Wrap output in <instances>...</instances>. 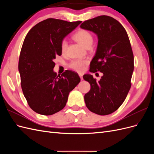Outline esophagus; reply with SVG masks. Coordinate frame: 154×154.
I'll list each match as a JSON object with an SVG mask.
<instances>
[{
	"label": "esophagus",
	"mask_w": 154,
	"mask_h": 154,
	"mask_svg": "<svg viewBox=\"0 0 154 154\" xmlns=\"http://www.w3.org/2000/svg\"><path fill=\"white\" fill-rule=\"evenodd\" d=\"M79 76L80 77L81 80H83V74H79Z\"/></svg>",
	"instance_id": "obj_1"
}]
</instances>
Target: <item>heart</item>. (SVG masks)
<instances>
[{"label":"heart","mask_w":154,"mask_h":154,"mask_svg":"<svg viewBox=\"0 0 154 154\" xmlns=\"http://www.w3.org/2000/svg\"><path fill=\"white\" fill-rule=\"evenodd\" d=\"M73 38L78 43L82 44L85 48H90L93 43V36L90 31L87 29H80L78 30L73 35ZM67 47V42L66 40H62L60 44V49L62 53L66 52ZM88 63L87 60H74L69 64V67L77 72H82L85 66Z\"/></svg>","instance_id":"b5f03b06"}]
</instances>
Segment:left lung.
Wrapping results in <instances>:
<instances>
[{"label": "left lung", "instance_id": "1", "mask_svg": "<svg viewBox=\"0 0 154 154\" xmlns=\"http://www.w3.org/2000/svg\"><path fill=\"white\" fill-rule=\"evenodd\" d=\"M80 27L95 32L98 38L89 71L103 73L99 82L90 74L83 75L91 84L84 96L85 104L92 112L108 115L122 105L131 87L134 67L131 44L124 27L111 17L98 16L84 21Z\"/></svg>", "mask_w": 154, "mask_h": 154}]
</instances>
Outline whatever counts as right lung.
<instances>
[{
    "mask_svg": "<svg viewBox=\"0 0 154 154\" xmlns=\"http://www.w3.org/2000/svg\"><path fill=\"white\" fill-rule=\"evenodd\" d=\"M81 22L48 18L32 27L26 36L18 71L23 94L36 113L49 116L62 110L69 92L80 82L78 74L71 71L57 75L53 61L56 56L62 55V40Z\"/></svg>",
    "mask_w": 154,
    "mask_h": 154,
    "instance_id": "right-lung-1",
    "label": "right lung"
}]
</instances>
